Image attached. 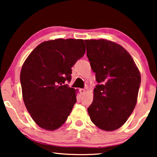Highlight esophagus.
I'll return each mask as SVG.
<instances>
[{"instance_id":"obj_1","label":"esophagus","mask_w":157,"mask_h":157,"mask_svg":"<svg viewBox=\"0 0 157 157\" xmlns=\"http://www.w3.org/2000/svg\"><path fill=\"white\" fill-rule=\"evenodd\" d=\"M86 92V90L84 89H80V93L81 94H84V93Z\"/></svg>"}]
</instances>
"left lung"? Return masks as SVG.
I'll return each instance as SVG.
<instances>
[{"label":"left lung","mask_w":157,"mask_h":157,"mask_svg":"<svg viewBox=\"0 0 157 157\" xmlns=\"http://www.w3.org/2000/svg\"><path fill=\"white\" fill-rule=\"evenodd\" d=\"M86 56L98 84L87 109L91 121L101 129L113 131L127 121L136 104L141 75L134 59L110 40H85Z\"/></svg>","instance_id":"1"}]
</instances>
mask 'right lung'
Masks as SVG:
<instances>
[{
  "label": "right lung",
  "instance_id": "add662e5",
  "mask_svg": "<svg viewBox=\"0 0 157 157\" xmlns=\"http://www.w3.org/2000/svg\"><path fill=\"white\" fill-rule=\"evenodd\" d=\"M85 51L82 39L48 40L38 45L23 63L20 76L23 101L44 129L61 127L71 112L76 90L66 81H71V67Z\"/></svg>",
  "mask_w": 157,
  "mask_h": 157
}]
</instances>
